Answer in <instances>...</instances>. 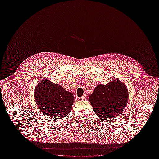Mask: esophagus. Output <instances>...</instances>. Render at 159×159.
Masks as SVG:
<instances>
[{
    "label": "esophagus",
    "instance_id": "obj_1",
    "mask_svg": "<svg viewBox=\"0 0 159 159\" xmlns=\"http://www.w3.org/2000/svg\"><path fill=\"white\" fill-rule=\"evenodd\" d=\"M86 95L85 94V95H82L81 98H80V99H82V100H84V99H86Z\"/></svg>",
    "mask_w": 159,
    "mask_h": 159
}]
</instances>
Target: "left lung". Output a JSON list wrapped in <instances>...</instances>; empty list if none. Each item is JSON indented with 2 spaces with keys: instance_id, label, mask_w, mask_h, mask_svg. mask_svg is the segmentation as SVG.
Segmentation results:
<instances>
[{
  "instance_id": "8db88e82",
  "label": "left lung",
  "mask_w": 159,
  "mask_h": 159,
  "mask_svg": "<svg viewBox=\"0 0 159 159\" xmlns=\"http://www.w3.org/2000/svg\"><path fill=\"white\" fill-rule=\"evenodd\" d=\"M127 88L115 79L106 85H98L93 93L89 96V101L93 111L101 119H111L124 112L127 104Z\"/></svg>"
}]
</instances>
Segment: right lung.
<instances>
[{
	"label": "right lung",
	"instance_id": "right-lung-1",
	"mask_svg": "<svg viewBox=\"0 0 159 159\" xmlns=\"http://www.w3.org/2000/svg\"><path fill=\"white\" fill-rule=\"evenodd\" d=\"M34 98L41 111L55 119L64 118L70 114L74 102L72 93L47 79H42L37 85Z\"/></svg>",
	"mask_w": 159,
	"mask_h": 159
}]
</instances>
